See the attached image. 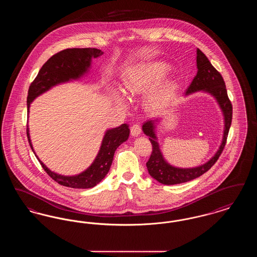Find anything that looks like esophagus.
<instances>
[{
  "instance_id": "34e87169",
  "label": "esophagus",
  "mask_w": 257,
  "mask_h": 257,
  "mask_svg": "<svg viewBox=\"0 0 257 257\" xmlns=\"http://www.w3.org/2000/svg\"><path fill=\"white\" fill-rule=\"evenodd\" d=\"M141 132H142V127H141V125L138 124V123L133 124V126L131 127V134H132V136L138 137L139 135L141 134Z\"/></svg>"
}]
</instances>
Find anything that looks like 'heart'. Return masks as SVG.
Instances as JSON below:
<instances>
[{"instance_id":"b5f03b06","label":"heart","mask_w":257,"mask_h":257,"mask_svg":"<svg viewBox=\"0 0 257 257\" xmlns=\"http://www.w3.org/2000/svg\"><path fill=\"white\" fill-rule=\"evenodd\" d=\"M166 74V67L162 64H150L137 68L124 79V86L128 93L139 94L145 91L149 86L158 82ZM174 89L172 83H167L155 89L148 98V105L151 109L159 108L165 102L168 101ZM117 103L124 105V100L119 94H115Z\"/></svg>"}]
</instances>
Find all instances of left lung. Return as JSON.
Here are the masks:
<instances>
[{
	"mask_svg": "<svg viewBox=\"0 0 257 257\" xmlns=\"http://www.w3.org/2000/svg\"><path fill=\"white\" fill-rule=\"evenodd\" d=\"M196 65L197 73L193 79L191 85L187 88L186 93L190 94L198 90H203L212 94L217 99L224 116L223 138L217 153L207 163L192 169H180L168 164L160 150L155 135V121L148 120L143 125L144 133L149 137L152 144V153L147 161L148 173L158 182L165 185L184 183L196 179L209 171L220 158V154L225 147L229 128L232 121V104L227 95L225 83L220 72L211 64L207 57L199 49L196 50Z\"/></svg>",
	"mask_w": 257,
	"mask_h": 257,
	"instance_id": "8db88e82",
	"label": "left lung"
}]
</instances>
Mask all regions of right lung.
<instances>
[{
	"instance_id": "add662e5",
	"label": "right lung",
	"mask_w": 257,
	"mask_h": 257,
	"mask_svg": "<svg viewBox=\"0 0 257 257\" xmlns=\"http://www.w3.org/2000/svg\"><path fill=\"white\" fill-rule=\"evenodd\" d=\"M101 55H103V52L96 48H72L62 50L52 56L40 68L36 79L29 87L27 97L28 112L30 105L35 98L47 91L52 86L80 78L86 73L87 68L90 66L91 58H97ZM129 134V125L126 123L108 130L104 136L97 156L91 166L84 172L75 176L57 174L50 171L40 160L37 159L39 160L43 170L57 183L74 189L92 188L107 175L116 148L127 141ZM27 136L30 147L34 151L28 127Z\"/></svg>"
}]
</instances>
